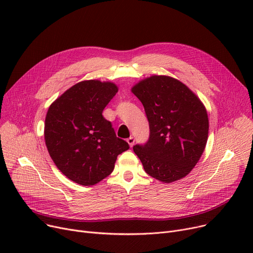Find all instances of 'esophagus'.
Here are the masks:
<instances>
[{"mask_svg": "<svg viewBox=\"0 0 253 253\" xmlns=\"http://www.w3.org/2000/svg\"><path fill=\"white\" fill-rule=\"evenodd\" d=\"M134 141H135L134 137H132V136H130L129 138H127V142H128V144L130 145V147H131V148H132V147H133V144H134Z\"/></svg>", "mask_w": 253, "mask_h": 253, "instance_id": "esophagus-1", "label": "esophagus"}]
</instances>
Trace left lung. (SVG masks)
I'll use <instances>...</instances> for the list:
<instances>
[{"instance_id": "left-lung-1", "label": "left lung", "mask_w": 253, "mask_h": 253, "mask_svg": "<svg viewBox=\"0 0 253 253\" xmlns=\"http://www.w3.org/2000/svg\"><path fill=\"white\" fill-rule=\"evenodd\" d=\"M131 91L141 101L150 125L147 143L133 147L144 171L166 183L187 176L207 143L204 104L188 86L168 76L145 78Z\"/></svg>"}]
</instances>
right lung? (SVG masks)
I'll list each match as a JSON object with an SVG mask.
<instances>
[{
    "mask_svg": "<svg viewBox=\"0 0 253 253\" xmlns=\"http://www.w3.org/2000/svg\"><path fill=\"white\" fill-rule=\"evenodd\" d=\"M117 92L112 82L87 80L49 106L44 127L49 155L62 173L79 184L88 187L109 176L118 155L129 149L102 116Z\"/></svg>",
    "mask_w": 253,
    "mask_h": 253,
    "instance_id": "right-lung-1",
    "label": "right lung"
}]
</instances>
